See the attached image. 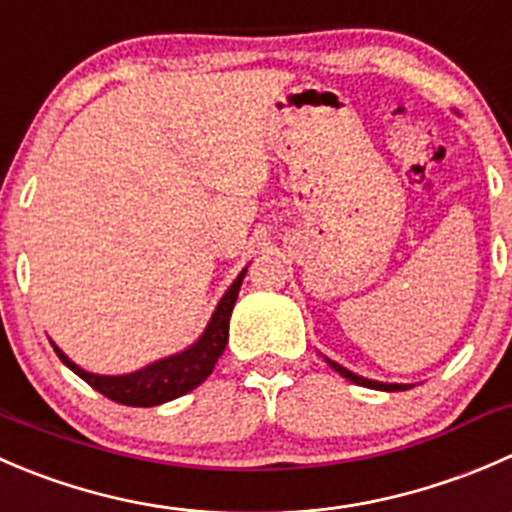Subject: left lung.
<instances>
[{
	"label": "left lung",
	"instance_id": "1",
	"mask_svg": "<svg viewBox=\"0 0 512 512\" xmlns=\"http://www.w3.org/2000/svg\"><path fill=\"white\" fill-rule=\"evenodd\" d=\"M328 366L333 368L336 373H341L343 378H348L351 383H356V386H363V388H376V391H408L411 386H406V383H381V381H371V378H363V376H356V373H351L348 368L338 366L336 361H331V358H326Z\"/></svg>",
	"mask_w": 512,
	"mask_h": 512
}]
</instances>
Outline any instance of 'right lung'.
Returning <instances> with one entry per match:
<instances>
[{"label": "right lung", "mask_w": 512, "mask_h": 512, "mask_svg": "<svg viewBox=\"0 0 512 512\" xmlns=\"http://www.w3.org/2000/svg\"><path fill=\"white\" fill-rule=\"evenodd\" d=\"M244 276L246 268L236 276L229 291L224 293V298L216 306L214 316H211L209 326L201 333L199 341L191 343L186 351L174 353L169 358H161V361L149 363V366L139 368L134 373H126V376H99V373L84 371L72 358L64 356V351L57 343H52V346L57 351V356L62 358L64 366L72 368L82 381L89 383L94 391H99L109 401L134 408L161 406V403L174 401V398L194 391L196 386H201L211 376L216 361H219L226 343H229V318L231 311H234L236 298H239V288Z\"/></svg>", "instance_id": "right-lung-1"}]
</instances>
